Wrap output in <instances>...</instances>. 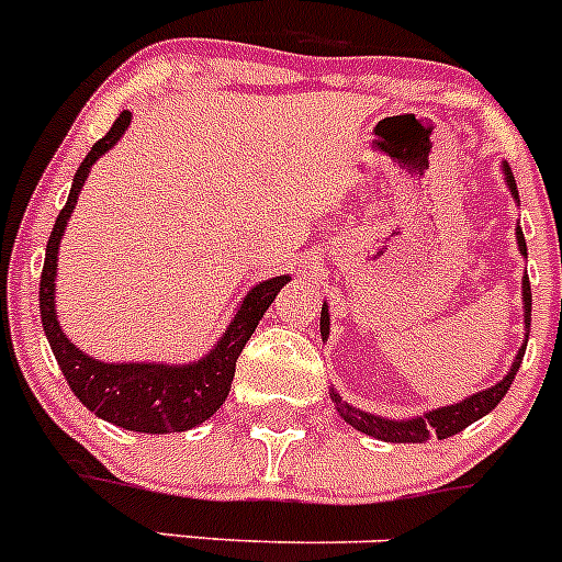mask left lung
Masks as SVG:
<instances>
[{
	"mask_svg": "<svg viewBox=\"0 0 562 562\" xmlns=\"http://www.w3.org/2000/svg\"><path fill=\"white\" fill-rule=\"evenodd\" d=\"M501 171H504V182L506 188H509V193H513V200L520 202L518 186H515V177L506 162H501ZM515 238H518L520 256L526 258V238H524V231H520V225L515 227ZM520 295H524V329H526V337H529V324H532V290H529V278L526 276L524 281H520ZM329 326H331L329 306H326L324 301V306H321V337H324V340L329 337ZM526 337L524 342H520V349L518 355H515L513 366H509V371L504 374V380H498L495 385H490V389L479 391V394L464 396V400L453 402V405H441V408L428 411V414L408 416V419H389V416H376V414H369V411L355 408V405H349V402L342 400L335 389L329 391V396L331 402H335L337 414L342 416V422H349L355 430H360V434L366 436H374V439L380 441H394V445H422V441H428V439H448V436L461 434L467 425H473V422H479L481 416L490 414V411L504 400L509 385H513L515 374H518L520 360H524Z\"/></svg>",
	"mask_w": 562,
	"mask_h": 562,
	"instance_id": "1",
	"label": "left lung"
}]
</instances>
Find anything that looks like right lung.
I'll return each instance as SVG.
<instances>
[{"instance_id":"right-lung-1","label":"right lung","mask_w":562,"mask_h":562,"mask_svg":"<svg viewBox=\"0 0 562 562\" xmlns=\"http://www.w3.org/2000/svg\"><path fill=\"white\" fill-rule=\"evenodd\" d=\"M132 123V112H121L92 151L83 157L72 177L67 205L58 213L53 233H49L47 252H44L42 286H38V306H42V326L56 355L58 369L67 376L69 389L103 422H112L134 434H180L211 419L231 394V382L236 374V360L245 342L256 331L258 321L265 317L281 286L290 276H276L258 281L238 301L236 315L227 329L213 342V349L193 362H103L81 351L76 342L64 335L56 312V276H58V247L69 225V216L78 205V193L87 182L89 171L109 148L117 146Z\"/></svg>"}]
</instances>
